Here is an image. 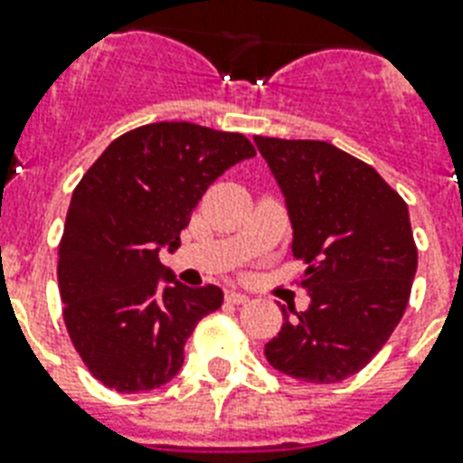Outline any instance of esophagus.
Masks as SVG:
<instances>
[{
    "instance_id": "1",
    "label": "esophagus",
    "mask_w": 463,
    "mask_h": 463,
    "mask_svg": "<svg viewBox=\"0 0 463 463\" xmlns=\"http://www.w3.org/2000/svg\"><path fill=\"white\" fill-rule=\"evenodd\" d=\"M225 302H231V304H247V302H250V297L244 295V292L228 290V292H225Z\"/></svg>"
}]
</instances>
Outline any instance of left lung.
<instances>
[{
    "instance_id": "1",
    "label": "left lung",
    "mask_w": 463,
    "mask_h": 463,
    "mask_svg": "<svg viewBox=\"0 0 463 463\" xmlns=\"http://www.w3.org/2000/svg\"><path fill=\"white\" fill-rule=\"evenodd\" d=\"M254 142L283 190L311 297L307 311L283 307L264 354L297 381L340 383L381 352L407 309L419 264L407 202L330 142Z\"/></svg>"
}]
</instances>
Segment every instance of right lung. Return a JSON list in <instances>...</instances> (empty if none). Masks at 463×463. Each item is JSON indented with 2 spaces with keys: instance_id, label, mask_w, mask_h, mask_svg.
Here are the masks:
<instances>
[{
  "instance_id": "obj_1",
  "label": "right lung",
  "mask_w": 463,
  "mask_h": 463,
  "mask_svg": "<svg viewBox=\"0 0 463 463\" xmlns=\"http://www.w3.org/2000/svg\"><path fill=\"white\" fill-rule=\"evenodd\" d=\"M254 154L240 133L149 123L116 137L82 175L56 273L71 342L101 385L145 392L180 371L187 337L223 292L178 283L159 251L178 247L206 187Z\"/></svg>"
}]
</instances>
